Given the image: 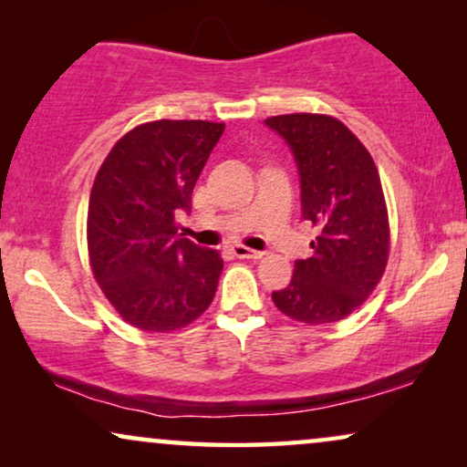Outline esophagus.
Returning a JSON list of instances; mask_svg holds the SVG:
<instances>
[{
  "label": "esophagus",
  "instance_id": "1",
  "mask_svg": "<svg viewBox=\"0 0 467 467\" xmlns=\"http://www.w3.org/2000/svg\"><path fill=\"white\" fill-rule=\"evenodd\" d=\"M232 253L235 254V257H240V259H261V257H264V253L253 251V248H248L244 244H234L232 246Z\"/></svg>",
  "mask_w": 467,
  "mask_h": 467
}]
</instances>
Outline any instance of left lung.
Masks as SVG:
<instances>
[{
  "instance_id": "left-lung-1",
  "label": "left lung",
  "mask_w": 467,
  "mask_h": 467,
  "mask_svg": "<svg viewBox=\"0 0 467 467\" xmlns=\"http://www.w3.org/2000/svg\"><path fill=\"white\" fill-rule=\"evenodd\" d=\"M265 125L291 149L302 216L318 229L312 257L296 261L291 283L272 299L296 321L336 323L359 308L387 265L389 219L379 170L366 146L334 117L283 114Z\"/></svg>"
}]
</instances>
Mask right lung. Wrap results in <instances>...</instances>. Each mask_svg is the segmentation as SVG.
<instances>
[{
  "mask_svg": "<svg viewBox=\"0 0 467 467\" xmlns=\"http://www.w3.org/2000/svg\"><path fill=\"white\" fill-rule=\"evenodd\" d=\"M225 125L152 120L125 133L95 176L87 216L93 276L120 317L144 331L193 323L213 302L221 254L178 234L176 216Z\"/></svg>",
  "mask_w": 467,
  "mask_h": 467,
  "instance_id": "obj_1",
  "label": "right lung"
}]
</instances>
